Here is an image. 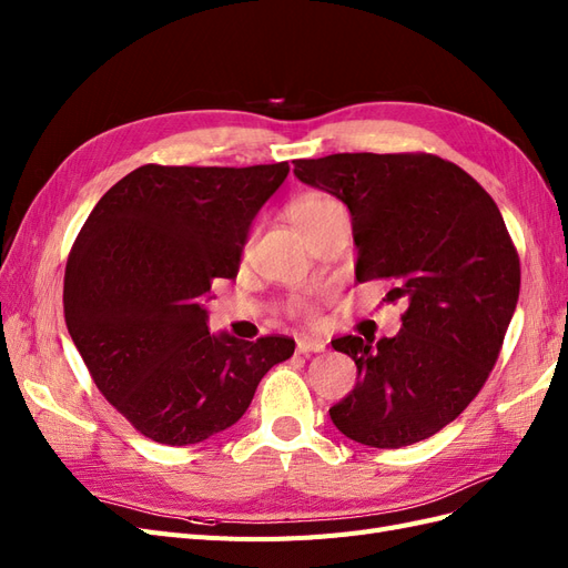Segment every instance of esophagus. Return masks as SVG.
I'll return each mask as SVG.
<instances>
[{
  "instance_id": "1",
  "label": "esophagus",
  "mask_w": 568,
  "mask_h": 568,
  "mask_svg": "<svg viewBox=\"0 0 568 568\" xmlns=\"http://www.w3.org/2000/svg\"><path fill=\"white\" fill-rule=\"evenodd\" d=\"M326 343L322 338H315V336H301L298 343H296V351L301 355H307V353H322Z\"/></svg>"
}]
</instances>
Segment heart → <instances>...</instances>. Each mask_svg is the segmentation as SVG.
<instances>
[{
    "label": "heart",
    "instance_id": "heart-1",
    "mask_svg": "<svg viewBox=\"0 0 568 568\" xmlns=\"http://www.w3.org/2000/svg\"><path fill=\"white\" fill-rule=\"evenodd\" d=\"M336 209H341V203L334 196L322 194V192H305V194H301V196L291 201L288 213H291V217H294L296 227L305 234L307 230H313L315 225H320V222L326 215H332ZM294 311H296V315H301L305 320H315V311H313L311 303L298 301L294 305Z\"/></svg>",
    "mask_w": 568,
    "mask_h": 568
}]
</instances>
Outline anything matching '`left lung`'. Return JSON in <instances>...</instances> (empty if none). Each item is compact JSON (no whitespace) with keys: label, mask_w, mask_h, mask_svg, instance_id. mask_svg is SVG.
Returning <instances> with one entry per match:
<instances>
[{"label":"left lung","mask_w":568,"mask_h":568,"mask_svg":"<svg viewBox=\"0 0 568 568\" xmlns=\"http://www.w3.org/2000/svg\"><path fill=\"white\" fill-rule=\"evenodd\" d=\"M301 182L348 205L357 282L388 280L403 301L393 338L341 336L357 384L329 409L343 436L403 448L462 415L503 351L519 301V253L490 194L434 153L298 159Z\"/></svg>","instance_id":"obj_1"}]
</instances>
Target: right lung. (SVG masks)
I'll return each mask as SVG.
<instances>
[{
	"label": "right lung",
	"instance_id": "1",
	"mask_svg": "<svg viewBox=\"0 0 568 568\" xmlns=\"http://www.w3.org/2000/svg\"><path fill=\"white\" fill-rule=\"evenodd\" d=\"M288 163H149L99 199L65 263L63 315L101 395L142 436L192 445L242 419L288 336H213L203 303L232 280L251 220Z\"/></svg>",
	"mask_w": 568,
	"mask_h": 568
}]
</instances>
